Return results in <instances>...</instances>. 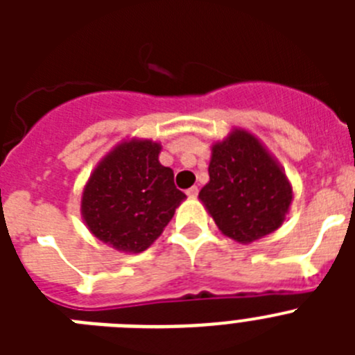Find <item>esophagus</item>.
<instances>
[{
    "instance_id": "obj_1",
    "label": "esophagus",
    "mask_w": 355,
    "mask_h": 355,
    "mask_svg": "<svg viewBox=\"0 0 355 355\" xmlns=\"http://www.w3.org/2000/svg\"><path fill=\"white\" fill-rule=\"evenodd\" d=\"M197 193H199V188H197V187H192V188H188V190H187V196L190 197V199L197 197Z\"/></svg>"
}]
</instances>
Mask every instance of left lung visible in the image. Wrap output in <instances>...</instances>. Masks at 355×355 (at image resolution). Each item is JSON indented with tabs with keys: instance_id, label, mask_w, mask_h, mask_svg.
<instances>
[{
	"instance_id": "left-lung-1",
	"label": "left lung",
	"mask_w": 355,
	"mask_h": 355,
	"mask_svg": "<svg viewBox=\"0 0 355 355\" xmlns=\"http://www.w3.org/2000/svg\"><path fill=\"white\" fill-rule=\"evenodd\" d=\"M209 183L199 199L225 236L250 243L284 222L291 187L265 147L243 130L211 149Z\"/></svg>"
}]
</instances>
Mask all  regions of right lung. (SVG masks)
Returning <instances> with one entry per match:
<instances>
[{
    "label": "right lung",
    "instance_id": "right-lung-1",
    "mask_svg": "<svg viewBox=\"0 0 355 355\" xmlns=\"http://www.w3.org/2000/svg\"><path fill=\"white\" fill-rule=\"evenodd\" d=\"M162 147L131 140L103 159L83 190L81 213L90 233L122 252H142L163 233L184 193L172 168L158 162Z\"/></svg>",
    "mask_w": 355,
    "mask_h": 355
}]
</instances>
